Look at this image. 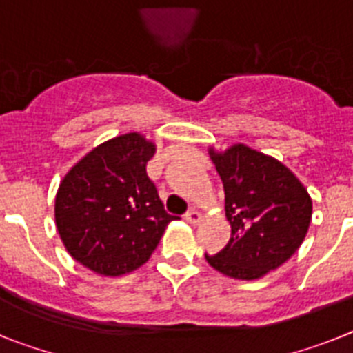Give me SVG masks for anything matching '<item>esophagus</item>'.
I'll return each mask as SVG.
<instances>
[{"label":"esophagus","mask_w":353,"mask_h":353,"mask_svg":"<svg viewBox=\"0 0 353 353\" xmlns=\"http://www.w3.org/2000/svg\"><path fill=\"white\" fill-rule=\"evenodd\" d=\"M201 219H202V214L199 213L197 210H188L185 214V220L188 223H192V225H195V223L201 222Z\"/></svg>","instance_id":"1"}]
</instances>
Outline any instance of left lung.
<instances>
[{"instance_id": "8db88e82", "label": "left lung", "mask_w": 353, "mask_h": 353, "mask_svg": "<svg viewBox=\"0 0 353 353\" xmlns=\"http://www.w3.org/2000/svg\"><path fill=\"white\" fill-rule=\"evenodd\" d=\"M210 158L223 183L231 238L206 261L231 279H261L286 263L304 241L311 195L286 165L245 143L225 151L210 147Z\"/></svg>"}]
</instances>
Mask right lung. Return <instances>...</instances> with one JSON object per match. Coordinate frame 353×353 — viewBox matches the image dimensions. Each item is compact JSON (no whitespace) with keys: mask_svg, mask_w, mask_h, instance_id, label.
Returning <instances> with one entry per match:
<instances>
[{"mask_svg":"<svg viewBox=\"0 0 353 353\" xmlns=\"http://www.w3.org/2000/svg\"><path fill=\"white\" fill-rule=\"evenodd\" d=\"M156 143L125 133L94 147L58 186L54 222L67 252L104 277H121L149 261L168 214L145 172Z\"/></svg>","mask_w":353,"mask_h":353,"instance_id":"right-lung-1","label":"right lung"}]
</instances>
